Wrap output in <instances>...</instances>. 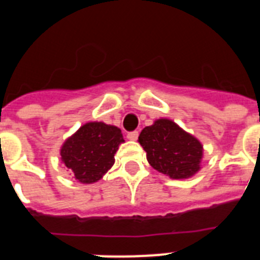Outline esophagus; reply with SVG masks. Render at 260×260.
Wrapping results in <instances>:
<instances>
[{"mask_svg":"<svg viewBox=\"0 0 260 260\" xmlns=\"http://www.w3.org/2000/svg\"><path fill=\"white\" fill-rule=\"evenodd\" d=\"M138 135H139V133H138V132L128 133V134H127V139H128V141H137Z\"/></svg>","mask_w":260,"mask_h":260,"instance_id":"34e87169","label":"esophagus"}]
</instances>
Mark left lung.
<instances>
[{
    "label": "left lung",
    "mask_w": 260,
    "mask_h": 260,
    "mask_svg": "<svg viewBox=\"0 0 260 260\" xmlns=\"http://www.w3.org/2000/svg\"><path fill=\"white\" fill-rule=\"evenodd\" d=\"M138 142L151 167L173 180H186L201 171L203 144L169 118H158L142 130Z\"/></svg>",
    "instance_id": "left-lung-1"
}]
</instances>
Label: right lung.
<instances>
[{
	"mask_svg": "<svg viewBox=\"0 0 260 260\" xmlns=\"http://www.w3.org/2000/svg\"><path fill=\"white\" fill-rule=\"evenodd\" d=\"M121 128L104 122L80 126L61 146L62 162L78 182L89 185L102 180L114 164V155L123 143Z\"/></svg>",
	"mask_w": 260,
	"mask_h": 260,
	"instance_id": "obj_1",
	"label": "right lung"
}]
</instances>
